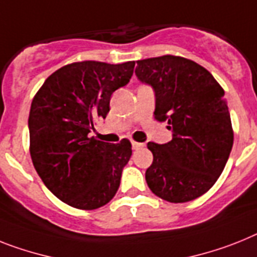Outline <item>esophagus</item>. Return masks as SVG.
I'll list each match as a JSON object with an SVG mask.
<instances>
[{
  "label": "esophagus",
  "mask_w": 257,
  "mask_h": 257,
  "mask_svg": "<svg viewBox=\"0 0 257 257\" xmlns=\"http://www.w3.org/2000/svg\"><path fill=\"white\" fill-rule=\"evenodd\" d=\"M145 146V144H142V142H136V141H132V148L135 149V150H137V149H141Z\"/></svg>",
  "instance_id": "obj_1"
}]
</instances>
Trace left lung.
I'll return each mask as SVG.
<instances>
[{
  "label": "left lung",
  "mask_w": 257,
  "mask_h": 257,
  "mask_svg": "<svg viewBox=\"0 0 257 257\" xmlns=\"http://www.w3.org/2000/svg\"><path fill=\"white\" fill-rule=\"evenodd\" d=\"M136 75L153 87L154 117L172 132L167 144L148 142L146 183L166 201H192L212 188L232 149L225 91L205 68L179 56L139 60Z\"/></svg>",
  "instance_id": "8db88e82"
}]
</instances>
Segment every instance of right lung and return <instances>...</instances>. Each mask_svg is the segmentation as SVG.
Listing matches in <instances>:
<instances>
[{"label":"right lung","mask_w":257,"mask_h":257,"mask_svg":"<svg viewBox=\"0 0 257 257\" xmlns=\"http://www.w3.org/2000/svg\"><path fill=\"white\" fill-rule=\"evenodd\" d=\"M135 61L73 62L45 79L31 103L30 153L45 187L62 202L92 210L116 195L132 155L120 144L88 137L96 118H105L113 91L129 82Z\"/></svg>","instance_id":"obj_1"}]
</instances>
